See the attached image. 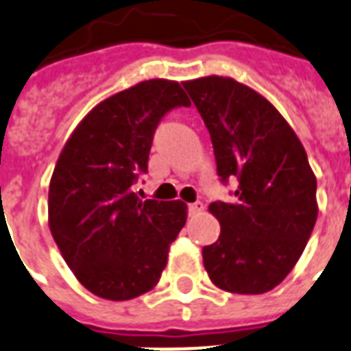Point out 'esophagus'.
Returning <instances> with one entry per match:
<instances>
[{"label": "esophagus", "instance_id": "obj_1", "mask_svg": "<svg viewBox=\"0 0 351 351\" xmlns=\"http://www.w3.org/2000/svg\"><path fill=\"white\" fill-rule=\"evenodd\" d=\"M202 209H204V205L199 204V202H196V204H189V215L191 216L202 213Z\"/></svg>", "mask_w": 351, "mask_h": 351}]
</instances>
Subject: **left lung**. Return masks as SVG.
Masks as SVG:
<instances>
[{"instance_id":"obj_1","label":"left lung","mask_w":351,"mask_h":351,"mask_svg":"<svg viewBox=\"0 0 351 351\" xmlns=\"http://www.w3.org/2000/svg\"><path fill=\"white\" fill-rule=\"evenodd\" d=\"M209 129L216 172L237 181L231 204L213 202L220 237L204 247L218 289L263 294L289 276L318 216L316 178L296 133L268 99L231 77L185 81Z\"/></svg>"}]
</instances>
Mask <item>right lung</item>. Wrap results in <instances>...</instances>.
<instances>
[{
	"label": "right lung",
	"instance_id": "add662e5",
	"mask_svg": "<svg viewBox=\"0 0 351 351\" xmlns=\"http://www.w3.org/2000/svg\"><path fill=\"white\" fill-rule=\"evenodd\" d=\"M176 107L191 101L168 79L118 92L83 118L55 165L49 229L66 265L96 296L123 302L152 291L185 226L183 202H142L133 192L147 172L155 129Z\"/></svg>",
	"mask_w": 351,
	"mask_h": 351
}]
</instances>
